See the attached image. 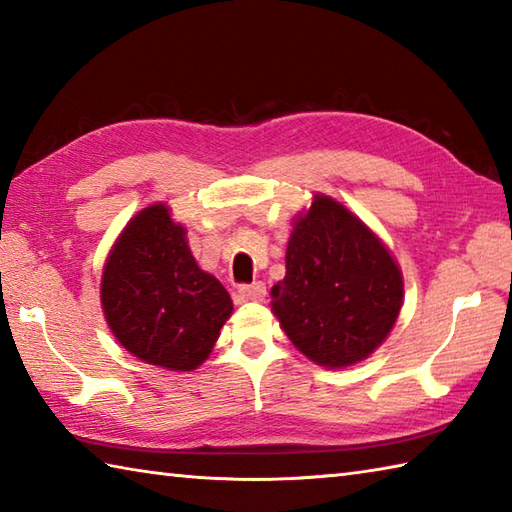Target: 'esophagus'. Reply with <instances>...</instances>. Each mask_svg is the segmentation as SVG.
<instances>
[{"instance_id": "1", "label": "esophagus", "mask_w": 512, "mask_h": 512, "mask_svg": "<svg viewBox=\"0 0 512 512\" xmlns=\"http://www.w3.org/2000/svg\"><path fill=\"white\" fill-rule=\"evenodd\" d=\"M239 301H262L266 297V286L262 281H255V284H244L237 288Z\"/></svg>"}]
</instances>
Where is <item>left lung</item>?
<instances>
[{"label": "left lung", "instance_id": "obj_1", "mask_svg": "<svg viewBox=\"0 0 512 512\" xmlns=\"http://www.w3.org/2000/svg\"><path fill=\"white\" fill-rule=\"evenodd\" d=\"M281 330L323 367L363 361L402 306V275L387 246L328 195H314L286 248V277L270 290Z\"/></svg>", "mask_w": 512, "mask_h": 512}]
</instances>
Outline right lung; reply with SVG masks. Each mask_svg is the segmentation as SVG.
<instances>
[{
	"mask_svg": "<svg viewBox=\"0 0 512 512\" xmlns=\"http://www.w3.org/2000/svg\"><path fill=\"white\" fill-rule=\"evenodd\" d=\"M101 303L129 354L173 372L202 365L233 312L226 288L195 264L187 228L165 204L147 206L118 235L103 268Z\"/></svg>",
	"mask_w": 512,
	"mask_h": 512,
	"instance_id": "1",
	"label": "right lung"
}]
</instances>
